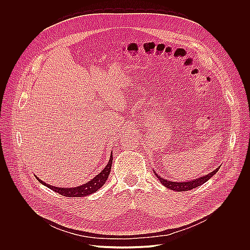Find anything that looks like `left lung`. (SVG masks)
<instances>
[{
  "label": "left lung",
  "mask_w": 250,
  "mask_h": 250,
  "mask_svg": "<svg viewBox=\"0 0 250 250\" xmlns=\"http://www.w3.org/2000/svg\"><path fill=\"white\" fill-rule=\"evenodd\" d=\"M220 167H218L215 170H213L212 172L207 174V175H204L200 178H196V179H193V180H188V181H181V182H175V181H170V180H167V179H165L163 178L162 176H160L156 171H154L155 175L158 177V179L161 181V183L167 187V189L169 190H173V191H176V192H183V191H189V190H192V189H195L201 185H203L204 183H206L208 180H209L218 170H219Z\"/></svg>",
  "instance_id": "8db88e82"
}]
</instances>
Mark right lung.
I'll use <instances>...</instances> for the list:
<instances>
[{"label":"right lung","instance_id":"obj_1","mask_svg":"<svg viewBox=\"0 0 250 250\" xmlns=\"http://www.w3.org/2000/svg\"><path fill=\"white\" fill-rule=\"evenodd\" d=\"M112 162H113V155H112V152H111L110 160H109L107 166L104 167V169L100 173H98L94 178H92L90 181H88L85 184H83L81 186H78V187H73V188L55 187V186L46 184L45 182H43L42 180H41L37 176H36V178L42 185L46 186L47 188L51 189L52 191L64 196V197H69V198H72V197H86V196L98 191L105 184V182L107 181L108 176L110 174V171H111Z\"/></svg>","mask_w":250,"mask_h":250}]
</instances>
